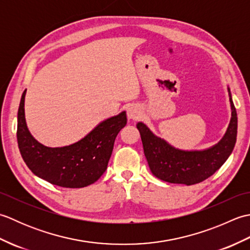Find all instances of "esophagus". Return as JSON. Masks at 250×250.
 Here are the masks:
<instances>
[{
    "label": "esophagus",
    "instance_id": "obj_1",
    "mask_svg": "<svg viewBox=\"0 0 250 250\" xmlns=\"http://www.w3.org/2000/svg\"><path fill=\"white\" fill-rule=\"evenodd\" d=\"M126 115H128L129 119H136L140 115V109L135 105H130L126 109Z\"/></svg>",
    "mask_w": 250,
    "mask_h": 250
}]
</instances>
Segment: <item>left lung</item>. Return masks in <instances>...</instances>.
<instances>
[{
    "label": "left lung",
    "instance_id": "1",
    "mask_svg": "<svg viewBox=\"0 0 250 250\" xmlns=\"http://www.w3.org/2000/svg\"><path fill=\"white\" fill-rule=\"evenodd\" d=\"M231 104V120L225 136L219 143L205 150H180L156 136L139 122L144 153L151 173L159 179L171 184L194 185L203 182L221 167L234 148L237 134V115L228 88Z\"/></svg>",
    "mask_w": 250,
    "mask_h": 250
}]
</instances>
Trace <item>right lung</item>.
Returning <instances> with one entry per match:
<instances>
[{"instance_id": "1", "label": "right lung", "mask_w": 250, "mask_h": 250, "mask_svg": "<svg viewBox=\"0 0 250 250\" xmlns=\"http://www.w3.org/2000/svg\"><path fill=\"white\" fill-rule=\"evenodd\" d=\"M24 90L18 109L17 141L23 161L37 177L64 188H83L97 182L107 168L114 143L126 125L125 111L101 122L89 134L64 147H47L28 130Z\"/></svg>"}]
</instances>
